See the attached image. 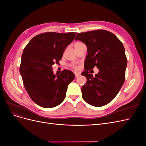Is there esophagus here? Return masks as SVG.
Wrapping results in <instances>:
<instances>
[{"mask_svg":"<svg viewBox=\"0 0 146 146\" xmlns=\"http://www.w3.org/2000/svg\"><path fill=\"white\" fill-rule=\"evenodd\" d=\"M80 76V73L75 72V76H76V77H78Z\"/></svg>","mask_w":146,"mask_h":146,"instance_id":"34e87169","label":"esophagus"}]
</instances>
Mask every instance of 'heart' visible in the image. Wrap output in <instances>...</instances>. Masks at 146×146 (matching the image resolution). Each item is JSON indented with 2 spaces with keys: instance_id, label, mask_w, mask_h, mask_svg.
<instances>
[{
  "instance_id": "b5f03b06",
  "label": "heart",
  "mask_w": 146,
  "mask_h": 146,
  "mask_svg": "<svg viewBox=\"0 0 146 146\" xmlns=\"http://www.w3.org/2000/svg\"><path fill=\"white\" fill-rule=\"evenodd\" d=\"M79 43H80V42H77L76 44H79ZM70 66H71V67H72V68H74V69H77V66H76V65H74V64H72V65H71Z\"/></svg>"
}]
</instances>
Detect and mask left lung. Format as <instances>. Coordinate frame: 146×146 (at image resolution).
Here are the masks:
<instances>
[{
	"label": "left lung",
	"instance_id": "left-lung-1",
	"mask_svg": "<svg viewBox=\"0 0 146 146\" xmlns=\"http://www.w3.org/2000/svg\"><path fill=\"white\" fill-rule=\"evenodd\" d=\"M75 40L87 46L88 55L82 73L87 81L82 88L86 102L100 107L110 103L117 94L125 81L127 60L122 42L113 33L96 30L78 33ZM96 66L100 70L93 77L88 70Z\"/></svg>",
	"mask_w": 146,
	"mask_h": 146
}]
</instances>
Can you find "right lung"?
<instances>
[{"label":"right lung","instance_id":"1","mask_svg":"<svg viewBox=\"0 0 146 146\" xmlns=\"http://www.w3.org/2000/svg\"><path fill=\"white\" fill-rule=\"evenodd\" d=\"M76 33L46 32L33 37L24 48L19 72L30 98L39 106L49 108L60 105L66 97L74 73L63 70L54 75L52 66L58 64L66 47Z\"/></svg>","mask_w":146,"mask_h":146}]
</instances>
